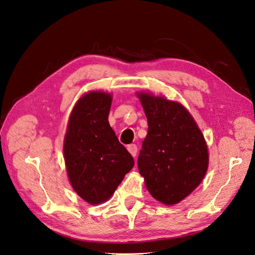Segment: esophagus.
Returning <instances> with one entry per match:
<instances>
[{"label":"esophagus","instance_id":"1","mask_svg":"<svg viewBox=\"0 0 255 255\" xmlns=\"http://www.w3.org/2000/svg\"><path fill=\"white\" fill-rule=\"evenodd\" d=\"M127 149H128L129 152H130V155H131L132 157L136 156V154H137V146L135 145V143H131V145H128V146H127Z\"/></svg>","mask_w":255,"mask_h":255}]
</instances>
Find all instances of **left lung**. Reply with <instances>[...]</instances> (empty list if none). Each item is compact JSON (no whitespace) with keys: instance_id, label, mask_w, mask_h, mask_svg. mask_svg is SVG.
<instances>
[{"instance_id":"left-lung-1","label":"left lung","mask_w":255,"mask_h":255,"mask_svg":"<svg viewBox=\"0 0 255 255\" xmlns=\"http://www.w3.org/2000/svg\"><path fill=\"white\" fill-rule=\"evenodd\" d=\"M148 122L138 169L156 201L175 205L192 194L208 168L207 143L184 106L150 91H137Z\"/></svg>"}]
</instances>
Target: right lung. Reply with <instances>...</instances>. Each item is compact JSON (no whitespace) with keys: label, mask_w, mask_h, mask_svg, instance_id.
<instances>
[{"label":"right lung","mask_w":255,"mask_h":255,"mask_svg":"<svg viewBox=\"0 0 255 255\" xmlns=\"http://www.w3.org/2000/svg\"><path fill=\"white\" fill-rule=\"evenodd\" d=\"M112 103L108 91L83 94L73 106L64 135L69 182L90 205L107 202L135 164L109 125Z\"/></svg>","instance_id":"add662e5"}]
</instances>
